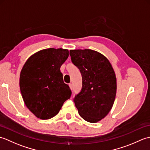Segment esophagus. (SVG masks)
I'll return each mask as SVG.
<instances>
[{"mask_svg":"<svg viewBox=\"0 0 150 150\" xmlns=\"http://www.w3.org/2000/svg\"><path fill=\"white\" fill-rule=\"evenodd\" d=\"M69 88H70V89H71V90H72V84H69Z\"/></svg>","mask_w":150,"mask_h":150,"instance_id":"1","label":"esophagus"}]
</instances>
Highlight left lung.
Returning <instances> with one entry per match:
<instances>
[{
	"label": "left lung",
	"instance_id": "1",
	"mask_svg": "<svg viewBox=\"0 0 150 150\" xmlns=\"http://www.w3.org/2000/svg\"><path fill=\"white\" fill-rule=\"evenodd\" d=\"M69 55L82 77L81 91L73 102L82 119L97 122L107 115L114 103L117 91L114 70L106 57L95 51L70 50Z\"/></svg>",
	"mask_w": 150,
	"mask_h": 150
}]
</instances>
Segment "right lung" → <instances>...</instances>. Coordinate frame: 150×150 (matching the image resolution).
Returning <instances> with one entry per match:
<instances>
[{
	"label": "right lung",
	"mask_w": 150,
	"mask_h": 150,
	"mask_svg": "<svg viewBox=\"0 0 150 150\" xmlns=\"http://www.w3.org/2000/svg\"><path fill=\"white\" fill-rule=\"evenodd\" d=\"M68 56V50H41L31 56L21 70L19 84L24 102L40 119L55 116L71 97V91L60 71Z\"/></svg>",
	"instance_id": "add662e5"
}]
</instances>
